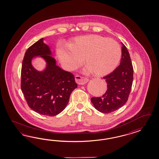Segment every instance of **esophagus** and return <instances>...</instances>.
Returning a JSON list of instances; mask_svg holds the SVG:
<instances>
[{
	"label": "esophagus",
	"instance_id": "1",
	"mask_svg": "<svg viewBox=\"0 0 159 159\" xmlns=\"http://www.w3.org/2000/svg\"><path fill=\"white\" fill-rule=\"evenodd\" d=\"M75 80L77 83V84H80V85H83L87 83V82H89V79H87L86 77H82L80 76L77 75L75 77Z\"/></svg>",
	"mask_w": 159,
	"mask_h": 159
}]
</instances>
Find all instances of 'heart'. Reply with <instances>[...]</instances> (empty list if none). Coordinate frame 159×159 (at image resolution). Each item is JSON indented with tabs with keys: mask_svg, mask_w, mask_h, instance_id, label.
Here are the masks:
<instances>
[{
	"mask_svg": "<svg viewBox=\"0 0 159 159\" xmlns=\"http://www.w3.org/2000/svg\"><path fill=\"white\" fill-rule=\"evenodd\" d=\"M57 55L63 67L67 70L79 67L84 59L86 72L93 71L96 76H104L111 72L118 65L121 48L113 39L90 35L74 39L69 48L59 47Z\"/></svg>",
	"mask_w": 159,
	"mask_h": 159,
	"instance_id": "heart-1",
	"label": "heart"
}]
</instances>
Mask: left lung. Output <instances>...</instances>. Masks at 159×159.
I'll return each mask as SVG.
<instances>
[{
  "label": "left lung",
  "mask_w": 159,
  "mask_h": 159,
  "mask_svg": "<svg viewBox=\"0 0 159 159\" xmlns=\"http://www.w3.org/2000/svg\"><path fill=\"white\" fill-rule=\"evenodd\" d=\"M133 75L134 69L130 55L122 43L120 65L112 72L103 77L107 83V91L102 96L91 98L97 110L108 114L124 106L130 94Z\"/></svg>",
  "instance_id": "left-lung-1"
}]
</instances>
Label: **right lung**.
<instances>
[{"instance_id": "1", "label": "right lung", "mask_w": 159, "mask_h": 159, "mask_svg": "<svg viewBox=\"0 0 159 159\" xmlns=\"http://www.w3.org/2000/svg\"><path fill=\"white\" fill-rule=\"evenodd\" d=\"M43 39L30 47L24 55L21 71V89L28 106L43 116H57L66 108L72 92L77 87L72 73L62 69L51 57L52 52ZM47 63L43 71L36 70L31 63L35 56Z\"/></svg>"}]
</instances>
